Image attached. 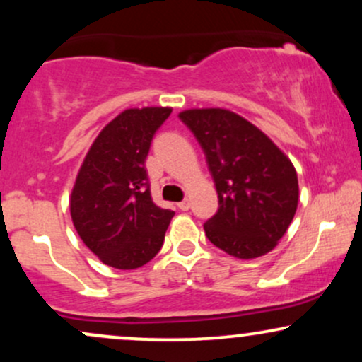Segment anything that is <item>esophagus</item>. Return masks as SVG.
<instances>
[{
    "instance_id": "34e87169",
    "label": "esophagus",
    "mask_w": 362,
    "mask_h": 362,
    "mask_svg": "<svg viewBox=\"0 0 362 362\" xmlns=\"http://www.w3.org/2000/svg\"><path fill=\"white\" fill-rule=\"evenodd\" d=\"M178 209L180 211H189L190 209V201L189 199H184L182 202H178Z\"/></svg>"
}]
</instances>
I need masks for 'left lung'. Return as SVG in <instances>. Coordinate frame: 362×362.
Here are the masks:
<instances>
[{
    "label": "left lung",
    "instance_id": "8db88e82",
    "mask_svg": "<svg viewBox=\"0 0 362 362\" xmlns=\"http://www.w3.org/2000/svg\"><path fill=\"white\" fill-rule=\"evenodd\" d=\"M194 132L213 175L219 209L204 223L209 242L236 259L276 247L298 207L293 163L259 127L226 109L178 114Z\"/></svg>",
    "mask_w": 362,
    "mask_h": 362
}]
</instances>
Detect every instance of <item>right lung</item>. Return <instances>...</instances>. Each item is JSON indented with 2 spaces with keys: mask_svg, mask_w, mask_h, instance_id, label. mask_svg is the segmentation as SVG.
Here are the masks:
<instances>
[{
  "mask_svg": "<svg viewBox=\"0 0 362 362\" xmlns=\"http://www.w3.org/2000/svg\"><path fill=\"white\" fill-rule=\"evenodd\" d=\"M170 107L127 109L110 120L86 153L69 209L83 243L105 265L122 271L160 252L173 211L151 199L144 161Z\"/></svg>",
  "mask_w": 362,
  "mask_h": 362,
  "instance_id": "right-lung-1",
  "label": "right lung"
}]
</instances>
